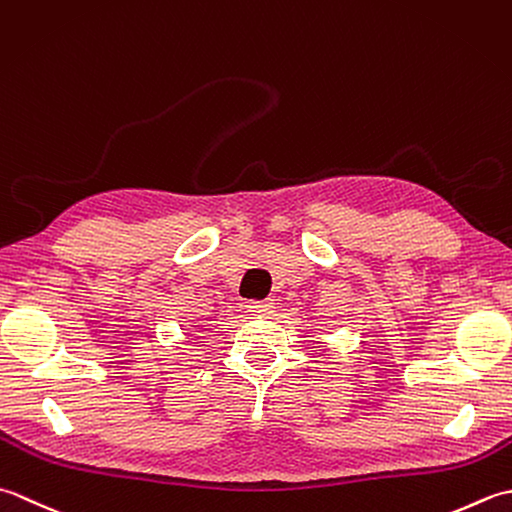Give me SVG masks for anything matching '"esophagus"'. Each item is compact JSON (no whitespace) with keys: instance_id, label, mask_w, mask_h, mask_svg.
Listing matches in <instances>:
<instances>
[{"instance_id":"obj_1","label":"esophagus","mask_w":512,"mask_h":512,"mask_svg":"<svg viewBox=\"0 0 512 512\" xmlns=\"http://www.w3.org/2000/svg\"><path fill=\"white\" fill-rule=\"evenodd\" d=\"M247 309L252 311V314H271V311H274V302H271V298L252 300L247 302Z\"/></svg>"}]
</instances>
